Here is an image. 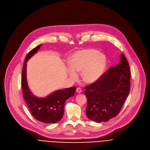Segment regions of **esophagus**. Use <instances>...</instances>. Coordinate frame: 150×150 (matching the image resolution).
Wrapping results in <instances>:
<instances>
[{
  "instance_id": "34e87169",
  "label": "esophagus",
  "mask_w": 150,
  "mask_h": 150,
  "mask_svg": "<svg viewBox=\"0 0 150 150\" xmlns=\"http://www.w3.org/2000/svg\"><path fill=\"white\" fill-rule=\"evenodd\" d=\"M76 91V92H77L78 93H81V92H82L81 89V88H77Z\"/></svg>"
}]
</instances>
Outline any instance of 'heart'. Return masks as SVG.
Returning a JSON list of instances; mask_svg holds the SVG:
<instances>
[{"instance_id": "obj_1", "label": "heart", "mask_w": 150, "mask_h": 150, "mask_svg": "<svg viewBox=\"0 0 150 150\" xmlns=\"http://www.w3.org/2000/svg\"><path fill=\"white\" fill-rule=\"evenodd\" d=\"M105 57L94 49H86L78 51L71 56L69 59L70 69L69 76L76 79L77 72L81 71V76L84 82L92 83L97 80L105 67Z\"/></svg>"}]
</instances>
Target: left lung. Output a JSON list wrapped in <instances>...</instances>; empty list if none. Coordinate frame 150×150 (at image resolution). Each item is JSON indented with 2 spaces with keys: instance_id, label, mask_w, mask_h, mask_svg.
<instances>
[{
  "instance_id": "left-lung-1",
  "label": "left lung",
  "mask_w": 150,
  "mask_h": 150,
  "mask_svg": "<svg viewBox=\"0 0 150 150\" xmlns=\"http://www.w3.org/2000/svg\"><path fill=\"white\" fill-rule=\"evenodd\" d=\"M86 115L91 120L108 122L120 111L130 89V69L124 54L120 62L110 67L97 80L84 87Z\"/></svg>"
}]
</instances>
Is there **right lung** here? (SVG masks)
<instances>
[{"instance_id":"add662e5","label":"right lung","mask_w":150,"mask_h":150,"mask_svg":"<svg viewBox=\"0 0 150 150\" xmlns=\"http://www.w3.org/2000/svg\"><path fill=\"white\" fill-rule=\"evenodd\" d=\"M41 45L35 47L26 55L22 72V89L23 98L35 119L44 123H54L62 119L65 102L75 95L76 87L57 91L45 98H36L31 93L26 80V62L38 52Z\"/></svg>"}]
</instances>
